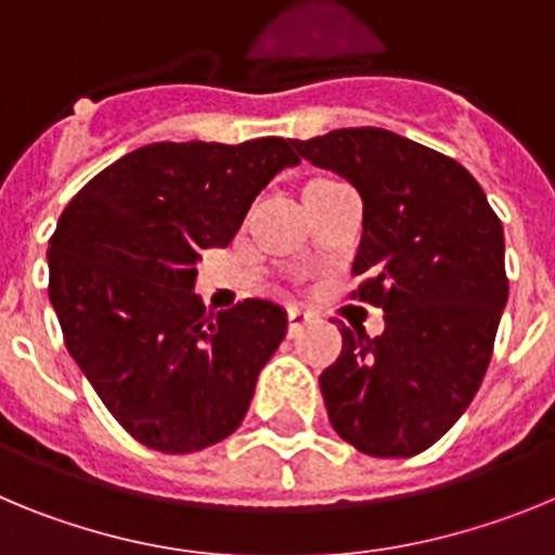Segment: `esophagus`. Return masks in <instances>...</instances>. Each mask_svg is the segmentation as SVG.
I'll return each instance as SVG.
<instances>
[{"mask_svg": "<svg viewBox=\"0 0 555 555\" xmlns=\"http://www.w3.org/2000/svg\"><path fill=\"white\" fill-rule=\"evenodd\" d=\"M308 322H311V317H308L306 311H300V308H292V311H288V336H300L302 333V327L308 325Z\"/></svg>", "mask_w": 555, "mask_h": 555, "instance_id": "34e87169", "label": "esophagus"}]
</instances>
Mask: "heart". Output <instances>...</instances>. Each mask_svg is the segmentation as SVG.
<instances>
[{"instance_id":"heart-1","label":"heart","mask_w":555,"mask_h":555,"mask_svg":"<svg viewBox=\"0 0 555 555\" xmlns=\"http://www.w3.org/2000/svg\"><path fill=\"white\" fill-rule=\"evenodd\" d=\"M311 183H320V180H311Z\"/></svg>"}]
</instances>
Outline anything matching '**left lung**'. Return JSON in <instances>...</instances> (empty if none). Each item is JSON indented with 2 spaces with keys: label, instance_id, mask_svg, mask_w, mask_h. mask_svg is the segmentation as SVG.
<instances>
[{
  "label": "left lung",
  "instance_id": "obj_1",
  "mask_svg": "<svg viewBox=\"0 0 555 555\" xmlns=\"http://www.w3.org/2000/svg\"><path fill=\"white\" fill-rule=\"evenodd\" d=\"M364 199L352 300L384 308L370 338L341 327V356L320 375L327 420L377 459L439 442L473 403L508 300L503 224L459 160L380 127L292 141Z\"/></svg>",
  "mask_w": 555,
  "mask_h": 555
}]
</instances>
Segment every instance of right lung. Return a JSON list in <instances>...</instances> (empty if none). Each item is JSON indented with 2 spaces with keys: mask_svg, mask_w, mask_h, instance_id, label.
<instances>
[{
  "mask_svg": "<svg viewBox=\"0 0 555 555\" xmlns=\"http://www.w3.org/2000/svg\"><path fill=\"white\" fill-rule=\"evenodd\" d=\"M286 139L160 141L77 191L49 238V300L63 341L113 420L160 453H197L242 425L286 336L274 302L217 317L194 288L199 253L228 247L286 166Z\"/></svg>",
  "mask_w": 555,
  "mask_h": 555,
  "instance_id": "1",
  "label": "right lung"
}]
</instances>
